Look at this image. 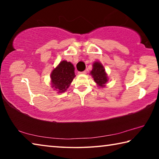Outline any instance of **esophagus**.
<instances>
[{
    "label": "esophagus",
    "mask_w": 159,
    "mask_h": 159,
    "mask_svg": "<svg viewBox=\"0 0 159 159\" xmlns=\"http://www.w3.org/2000/svg\"><path fill=\"white\" fill-rule=\"evenodd\" d=\"M79 74H86V71H83L81 72H79Z\"/></svg>",
    "instance_id": "34e87169"
}]
</instances>
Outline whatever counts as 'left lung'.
<instances>
[{
  "label": "left lung",
  "mask_w": 159,
  "mask_h": 159,
  "mask_svg": "<svg viewBox=\"0 0 159 159\" xmlns=\"http://www.w3.org/2000/svg\"><path fill=\"white\" fill-rule=\"evenodd\" d=\"M90 74L99 88H104L106 83L109 81V77L101 62L96 61L93 64V69Z\"/></svg>",
  "instance_id": "1"
}]
</instances>
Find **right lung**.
<instances>
[{
	"mask_svg": "<svg viewBox=\"0 0 159 159\" xmlns=\"http://www.w3.org/2000/svg\"><path fill=\"white\" fill-rule=\"evenodd\" d=\"M73 64L63 60L54 69L50 74V84L53 90L57 93H64L68 89L76 76Z\"/></svg>",
	"mask_w": 159,
	"mask_h": 159,
	"instance_id": "1",
	"label": "right lung"
}]
</instances>
